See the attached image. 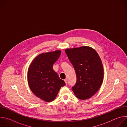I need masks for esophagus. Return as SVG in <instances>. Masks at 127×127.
I'll use <instances>...</instances> for the list:
<instances>
[{"instance_id":"1","label":"esophagus","mask_w":127,"mask_h":127,"mask_svg":"<svg viewBox=\"0 0 127 127\" xmlns=\"http://www.w3.org/2000/svg\"><path fill=\"white\" fill-rule=\"evenodd\" d=\"M64 81H65V83H66V84H67V82H68V81H67V79H65L64 80Z\"/></svg>"}]
</instances>
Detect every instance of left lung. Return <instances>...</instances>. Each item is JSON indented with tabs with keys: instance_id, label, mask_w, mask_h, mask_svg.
Returning a JSON list of instances; mask_svg holds the SVG:
<instances>
[{
	"instance_id": "1",
	"label": "left lung",
	"mask_w": 127,
	"mask_h": 127,
	"mask_svg": "<svg viewBox=\"0 0 127 127\" xmlns=\"http://www.w3.org/2000/svg\"><path fill=\"white\" fill-rule=\"evenodd\" d=\"M65 52L76 72V83L72 87L76 97L82 100L92 97L103 79V68L98 54L88 46L68 48Z\"/></svg>"
}]
</instances>
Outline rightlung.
Listing matches in <instances>:
<instances>
[{
	"instance_id": "1",
	"label": "right lung",
	"mask_w": 127,
	"mask_h": 127,
	"mask_svg": "<svg viewBox=\"0 0 127 127\" xmlns=\"http://www.w3.org/2000/svg\"><path fill=\"white\" fill-rule=\"evenodd\" d=\"M61 53L58 50L40 54L33 59L29 67L28 82L31 90L35 95L46 102L55 99L61 87L65 85L53 68Z\"/></svg>"
}]
</instances>
